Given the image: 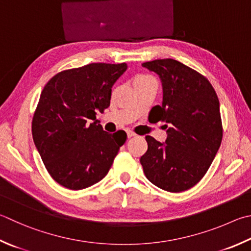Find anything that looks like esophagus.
I'll list each match as a JSON object with an SVG mask.
<instances>
[{
  "instance_id": "esophagus-1",
  "label": "esophagus",
  "mask_w": 251,
  "mask_h": 251,
  "mask_svg": "<svg viewBox=\"0 0 251 251\" xmlns=\"http://www.w3.org/2000/svg\"><path fill=\"white\" fill-rule=\"evenodd\" d=\"M136 136V134L134 133V131H131V130H127V137L128 138H131V137H135Z\"/></svg>"
}]
</instances>
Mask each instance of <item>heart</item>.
<instances>
[{
  "instance_id": "obj_1",
  "label": "heart",
  "mask_w": 251,
  "mask_h": 251,
  "mask_svg": "<svg viewBox=\"0 0 251 251\" xmlns=\"http://www.w3.org/2000/svg\"><path fill=\"white\" fill-rule=\"evenodd\" d=\"M145 79H149V76H138V78H136V80H145Z\"/></svg>"
}]
</instances>
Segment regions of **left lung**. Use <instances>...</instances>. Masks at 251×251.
I'll use <instances>...</instances> for the list:
<instances>
[{
  "mask_svg": "<svg viewBox=\"0 0 251 251\" xmlns=\"http://www.w3.org/2000/svg\"><path fill=\"white\" fill-rule=\"evenodd\" d=\"M141 66L161 81L162 105L153 108L158 122L166 123L167 139L160 143L146 136L148 150L140 163L152 184L182 192L202 179L220 149V101L208 80L183 63L158 59Z\"/></svg>",
  "mask_w": 251,
  "mask_h": 251,
  "instance_id": "1",
  "label": "left lung"
}]
</instances>
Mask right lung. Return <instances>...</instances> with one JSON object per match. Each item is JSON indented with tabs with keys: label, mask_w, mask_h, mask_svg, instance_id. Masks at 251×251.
Listing matches in <instances>:
<instances>
[{
	"label": "right lung",
	"mask_w": 251,
	"mask_h": 251,
	"mask_svg": "<svg viewBox=\"0 0 251 251\" xmlns=\"http://www.w3.org/2000/svg\"><path fill=\"white\" fill-rule=\"evenodd\" d=\"M126 69V63H90L56 75L42 91L31 134L50 176L65 188L101 181L124 145L120 131L106 133L95 115L110 106L112 86Z\"/></svg>",
	"instance_id": "1"
}]
</instances>
